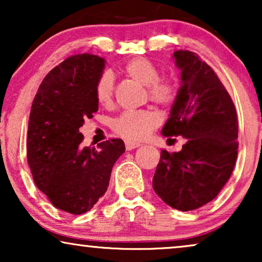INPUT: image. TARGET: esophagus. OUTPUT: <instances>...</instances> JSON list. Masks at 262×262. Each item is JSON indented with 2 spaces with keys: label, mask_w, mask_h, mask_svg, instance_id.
<instances>
[{
  "label": "esophagus",
  "mask_w": 262,
  "mask_h": 262,
  "mask_svg": "<svg viewBox=\"0 0 262 262\" xmlns=\"http://www.w3.org/2000/svg\"><path fill=\"white\" fill-rule=\"evenodd\" d=\"M139 145H141V144H139V143H136V142H130V141L125 142V148H126L127 151H130V150H134L136 148H138Z\"/></svg>",
  "instance_id": "esophagus-1"
}]
</instances>
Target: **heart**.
Segmentation results:
<instances>
[{"label":"heart","mask_w":262,"mask_h":262,"mask_svg":"<svg viewBox=\"0 0 262 262\" xmlns=\"http://www.w3.org/2000/svg\"><path fill=\"white\" fill-rule=\"evenodd\" d=\"M125 74L132 80L148 87L149 98L157 105L167 106L177 96V85L169 78H161L160 71L150 60L135 58L124 67ZM114 88L113 75L106 71L98 78L95 84V98L102 106L112 102ZM159 125V118L151 111H126L113 120L112 127L121 137L127 141H142L151 134Z\"/></svg>","instance_id":"heart-1"}]
</instances>
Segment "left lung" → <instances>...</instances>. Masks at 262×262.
Instances as JSON below:
<instances>
[{
  "label": "left lung",
  "mask_w": 262,
  "mask_h": 262,
  "mask_svg": "<svg viewBox=\"0 0 262 262\" xmlns=\"http://www.w3.org/2000/svg\"><path fill=\"white\" fill-rule=\"evenodd\" d=\"M173 58L181 85L162 135L182 136L186 143L178 152L161 150L152 187L167 205L191 211L216 198L230 178L238 121L230 95L210 66L187 50L175 51Z\"/></svg>",
  "instance_id": "left-lung-1"
}]
</instances>
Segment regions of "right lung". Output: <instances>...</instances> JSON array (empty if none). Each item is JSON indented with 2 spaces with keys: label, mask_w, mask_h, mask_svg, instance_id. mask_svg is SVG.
I'll list each match as a JSON object with an SVG mask.
<instances>
[{
  "label": "right lung",
  "mask_w": 262,
  "mask_h": 262,
  "mask_svg": "<svg viewBox=\"0 0 262 262\" xmlns=\"http://www.w3.org/2000/svg\"><path fill=\"white\" fill-rule=\"evenodd\" d=\"M105 58L82 53L46 75L32 103L27 161L37 187L57 209L87 212L107 191L111 171L125 151L121 139L84 146L78 128L98 112L95 84Z\"/></svg>",
  "instance_id": "obj_1"
}]
</instances>
